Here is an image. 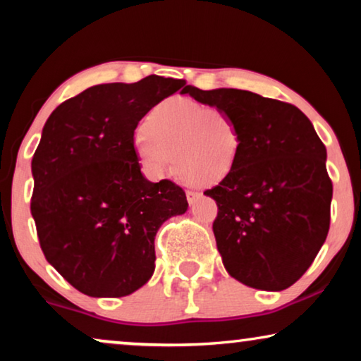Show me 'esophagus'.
I'll list each match as a JSON object with an SVG mask.
<instances>
[{"instance_id":"34e87169","label":"esophagus","mask_w":361,"mask_h":361,"mask_svg":"<svg viewBox=\"0 0 361 361\" xmlns=\"http://www.w3.org/2000/svg\"><path fill=\"white\" fill-rule=\"evenodd\" d=\"M185 197H187V202H189V204L192 205L197 199H199L200 194H199V192H195V190H185Z\"/></svg>"}]
</instances>
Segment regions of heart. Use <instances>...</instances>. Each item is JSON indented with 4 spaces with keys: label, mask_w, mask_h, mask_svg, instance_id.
I'll return each instance as SVG.
<instances>
[{
    "label": "heart",
    "mask_w": 361,
    "mask_h": 361,
    "mask_svg": "<svg viewBox=\"0 0 361 361\" xmlns=\"http://www.w3.org/2000/svg\"><path fill=\"white\" fill-rule=\"evenodd\" d=\"M142 164L154 176L177 169L185 179L212 185L233 171L241 136L228 113L189 98L161 102L135 135Z\"/></svg>",
    "instance_id": "1"
}]
</instances>
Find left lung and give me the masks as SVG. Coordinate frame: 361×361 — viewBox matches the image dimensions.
Masks as SVG:
<instances>
[{
  "mask_svg": "<svg viewBox=\"0 0 361 361\" xmlns=\"http://www.w3.org/2000/svg\"><path fill=\"white\" fill-rule=\"evenodd\" d=\"M185 92L228 113L240 130L238 162L204 192L219 207L214 235L226 271L250 288L288 289L330 228L334 187L324 142L290 103L236 88Z\"/></svg>",
  "mask_w": 361,
  "mask_h": 361,
  "instance_id": "1",
  "label": "left lung"
}]
</instances>
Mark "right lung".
<instances>
[{
    "label": "right lung",
    "instance_id": "1",
    "mask_svg": "<svg viewBox=\"0 0 361 361\" xmlns=\"http://www.w3.org/2000/svg\"><path fill=\"white\" fill-rule=\"evenodd\" d=\"M185 80L103 83L61 103L32 156L31 214L49 264L90 298H123L154 273V236L187 210L185 192L141 174L135 130Z\"/></svg>",
    "mask_w": 361,
    "mask_h": 361
}]
</instances>
